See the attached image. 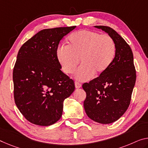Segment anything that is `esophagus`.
<instances>
[{
    "label": "esophagus",
    "mask_w": 148,
    "mask_h": 148,
    "mask_svg": "<svg viewBox=\"0 0 148 148\" xmlns=\"http://www.w3.org/2000/svg\"><path fill=\"white\" fill-rule=\"evenodd\" d=\"M75 87L77 88H81V84L79 83V82H77V81L75 82Z\"/></svg>",
    "instance_id": "esophagus-1"
}]
</instances>
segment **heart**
<instances>
[{"instance_id":"obj_1","label":"heart","mask_w":148,"mask_h":148,"mask_svg":"<svg viewBox=\"0 0 148 148\" xmlns=\"http://www.w3.org/2000/svg\"><path fill=\"white\" fill-rule=\"evenodd\" d=\"M116 54L114 41L110 36L89 30L78 31L68 38L67 45H61L56 57L63 71L73 73L79 59L82 65L75 73L79 81H87L95 73L101 75L112 64Z\"/></svg>"}]
</instances>
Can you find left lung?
<instances>
[{"instance_id":"left-lung-1","label":"left lung","mask_w":148,"mask_h":148,"mask_svg":"<svg viewBox=\"0 0 148 148\" xmlns=\"http://www.w3.org/2000/svg\"><path fill=\"white\" fill-rule=\"evenodd\" d=\"M95 27L108 34L114 40L116 54L106 71L83 85L87 94L84 108L90 119L106 124L119 120L128 109L136 74L132 51L126 41L110 27Z\"/></svg>"}]
</instances>
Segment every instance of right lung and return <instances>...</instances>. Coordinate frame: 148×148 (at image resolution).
I'll return each mask as SVG.
<instances>
[{"label": "right lung", "instance_id": "add662e5", "mask_svg": "<svg viewBox=\"0 0 148 148\" xmlns=\"http://www.w3.org/2000/svg\"><path fill=\"white\" fill-rule=\"evenodd\" d=\"M75 26L44 29L22 45L13 69L14 97L27 120L39 126L61 119L63 101L75 90L73 81L61 71L56 51Z\"/></svg>", "mask_w": 148, "mask_h": 148}]
</instances>
